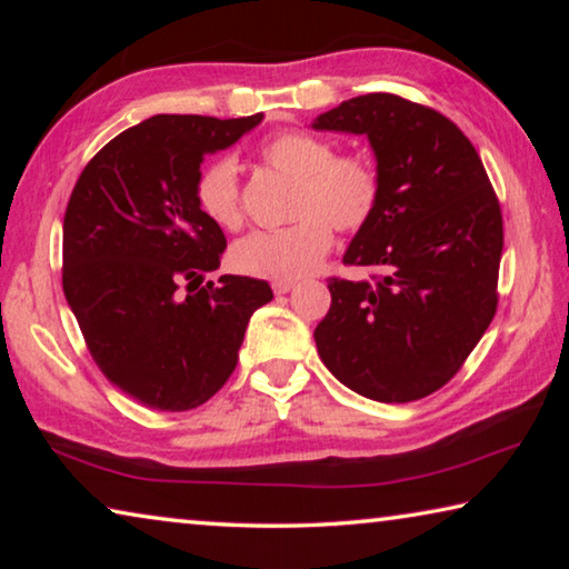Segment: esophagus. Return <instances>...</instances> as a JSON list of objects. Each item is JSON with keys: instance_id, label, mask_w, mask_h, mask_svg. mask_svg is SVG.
Instances as JSON below:
<instances>
[{"instance_id": "1", "label": "esophagus", "mask_w": 569, "mask_h": 569, "mask_svg": "<svg viewBox=\"0 0 569 569\" xmlns=\"http://www.w3.org/2000/svg\"><path fill=\"white\" fill-rule=\"evenodd\" d=\"M293 286H296V281H273V291H276L278 296H283V293L291 291Z\"/></svg>"}]
</instances>
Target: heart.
Returning <instances> with one entry per match:
<instances>
[{"label": "heart", "mask_w": 569, "mask_h": 569, "mask_svg": "<svg viewBox=\"0 0 569 569\" xmlns=\"http://www.w3.org/2000/svg\"><path fill=\"white\" fill-rule=\"evenodd\" d=\"M266 166L296 180L293 226L258 230L240 238L230 250L236 271L268 278V281H296L329 253L333 230L353 233L369 223L381 198L377 166L363 156H336L329 140L303 130H283L261 146ZM196 203L210 223L236 230L243 220L240 210L238 162L216 158L198 172Z\"/></svg>", "instance_id": "b5f03b06"}]
</instances>
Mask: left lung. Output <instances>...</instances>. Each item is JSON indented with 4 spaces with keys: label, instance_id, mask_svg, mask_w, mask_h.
Listing matches in <instances>:
<instances>
[{
    "label": "left lung",
    "instance_id": "1",
    "mask_svg": "<svg viewBox=\"0 0 569 569\" xmlns=\"http://www.w3.org/2000/svg\"><path fill=\"white\" fill-rule=\"evenodd\" d=\"M313 130L366 134L377 213L346 248L369 281L331 278L316 326L321 361L366 399L407 403L455 377L497 311L502 210L477 150L445 114L371 92L319 114Z\"/></svg>",
    "mask_w": 569,
    "mask_h": 569
}]
</instances>
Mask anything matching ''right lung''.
Returning a JSON list of instances; mask_svg holds the SVG:
<instances>
[{
	"label": "right lung",
	"instance_id": "right-lung-1",
	"mask_svg": "<svg viewBox=\"0 0 569 569\" xmlns=\"http://www.w3.org/2000/svg\"><path fill=\"white\" fill-rule=\"evenodd\" d=\"M261 120L156 114L110 140L67 203L64 298L100 371L142 407L206 403L233 373L250 316L273 298L248 276L203 283L226 236L196 203L206 156Z\"/></svg>",
	"mask_w": 569,
	"mask_h": 569
}]
</instances>
